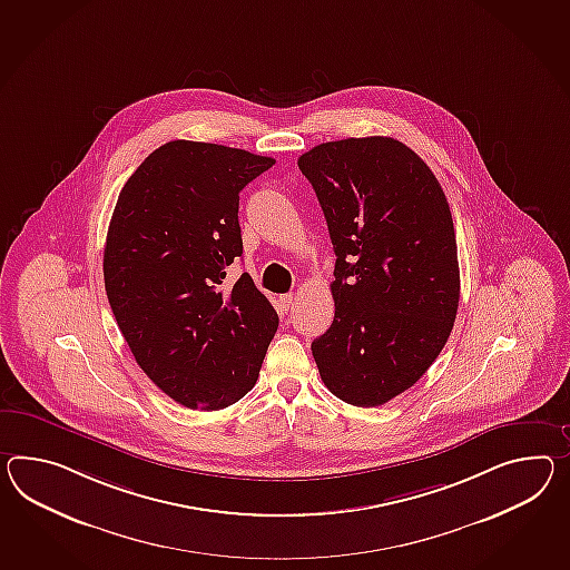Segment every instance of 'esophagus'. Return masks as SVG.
I'll return each mask as SVG.
<instances>
[{
  "label": "esophagus",
  "mask_w": 570,
  "mask_h": 570,
  "mask_svg": "<svg viewBox=\"0 0 570 570\" xmlns=\"http://www.w3.org/2000/svg\"><path fill=\"white\" fill-rule=\"evenodd\" d=\"M292 301H294V294H292V292H288V294H282V296H279V306H282V311H288V308H291Z\"/></svg>",
  "instance_id": "1"
}]
</instances>
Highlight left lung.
I'll return each instance as SVG.
<instances>
[{"mask_svg": "<svg viewBox=\"0 0 570 570\" xmlns=\"http://www.w3.org/2000/svg\"><path fill=\"white\" fill-rule=\"evenodd\" d=\"M335 250L332 327L311 350L325 387L375 407L412 387L458 315V243L431 168L393 138L325 141L298 158Z\"/></svg>", "mask_w": 570, "mask_h": 570, "instance_id": "obj_1", "label": "left lung"}]
</instances>
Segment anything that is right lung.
I'll return each instance as SVG.
<instances>
[{
  "instance_id": "1",
  "label": "right lung",
  "mask_w": 570,
  "mask_h": 570,
  "mask_svg": "<svg viewBox=\"0 0 570 570\" xmlns=\"http://www.w3.org/2000/svg\"><path fill=\"white\" fill-rule=\"evenodd\" d=\"M274 163L175 139L136 168L112 212L102 257L112 315L139 368L187 407L247 395L278 330L249 274L223 284L243 253L238 194Z\"/></svg>"
}]
</instances>
